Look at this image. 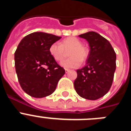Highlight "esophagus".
<instances>
[{"mask_svg": "<svg viewBox=\"0 0 131 131\" xmlns=\"http://www.w3.org/2000/svg\"><path fill=\"white\" fill-rule=\"evenodd\" d=\"M65 71H66V73H68L69 71V70L68 69H65Z\"/></svg>", "mask_w": 131, "mask_h": 131, "instance_id": "1", "label": "esophagus"}]
</instances>
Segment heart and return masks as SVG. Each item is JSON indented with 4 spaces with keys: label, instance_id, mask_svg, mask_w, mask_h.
I'll list each match as a JSON object with an SVG mask.
<instances>
[{
    "label": "heart",
    "instance_id": "obj_1",
    "mask_svg": "<svg viewBox=\"0 0 131 131\" xmlns=\"http://www.w3.org/2000/svg\"><path fill=\"white\" fill-rule=\"evenodd\" d=\"M69 50L68 55L71 57L61 62V66L66 68H77L81 64V60L87 58L88 51L82 42L75 37H69L59 43L54 42L50 45L49 52L56 61H62L66 56L65 50Z\"/></svg>",
    "mask_w": 131,
    "mask_h": 131
}]
</instances>
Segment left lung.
Segmentation results:
<instances>
[{
	"mask_svg": "<svg viewBox=\"0 0 131 131\" xmlns=\"http://www.w3.org/2000/svg\"><path fill=\"white\" fill-rule=\"evenodd\" d=\"M90 47L86 65L77 70L74 87L81 97L95 100L110 91L116 69V54L110 42L94 31L79 35Z\"/></svg>",
	"mask_w": 131,
	"mask_h": 131,
	"instance_id": "left-lung-1",
	"label": "left lung"
}]
</instances>
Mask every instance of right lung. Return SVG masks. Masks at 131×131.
I'll list each match as a JSON object with an SVG mask.
<instances>
[{"instance_id":"add662e5","label":"right lung","mask_w":131,"mask_h":131,"mask_svg":"<svg viewBox=\"0 0 131 131\" xmlns=\"http://www.w3.org/2000/svg\"><path fill=\"white\" fill-rule=\"evenodd\" d=\"M61 37L34 32L21 40L14 54L15 68L21 89L34 98L52 94L65 74L49 52L50 45Z\"/></svg>"}]
</instances>
